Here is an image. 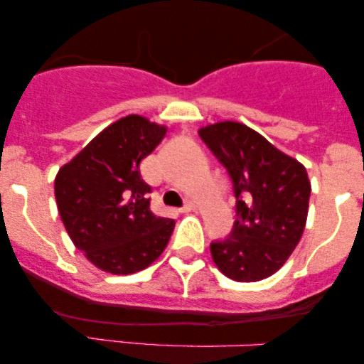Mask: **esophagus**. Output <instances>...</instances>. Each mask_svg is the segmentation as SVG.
I'll use <instances>...</instances> for the list:
<instances>
[{
	"mask_svg": "<svg viewBox=\"0 0 364 364\" xmlns=\"http://www.w3.org/2000/svg\"><path fill=\"white\" fill-rule=\"evenodd\" d=\"M196 210V203L195 202H186V205L181 208V212H193Z\"/></svg>",
	"mask_w": 364,
	"mask_h": 364,
	"instance_id": "obj_1",
	"label": "esophagus"
}]
</instances>
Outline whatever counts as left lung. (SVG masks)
<instances>
[{
  "instance_id": "left-lung-1",
  "label": "left lung",
  "mask_w": 364,
  "mask_h": 364,
  "mask_svg": "<svg viewBox=\"0 0 364 364\" xmlns=\"http://www.w3.org/2000/svg\"><path fill=\"white\" fill-rule=\"evenodd\" d=\"M198 135L228 169L240 215L228 240L210 245L212 260L232 281H263L303 236L311 193L306 168L237 121L207 124Z\"/></svg>"
}]
</instances>
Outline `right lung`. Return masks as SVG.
<instances>
[{"label": "right lung", "mask_w": 364, "mask_h": 364, "mask_svg": "<svg viewBox=\"0 0 364 364\" xmlns=\"http://www.w3.org/2000/svg\"><path fill=\"white\" fill-rule=\"evenodd\" d=\"M168 133L140 114L104 128L54 178L58 212L70 240L102 272L135 274L161 257L174 220L150 210L140 162Z\"/></svg>", "instance_id": "right-lung-1"}]
</instances>
